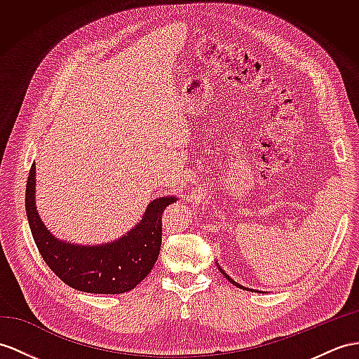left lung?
Wrapping results in <instances>:
<instances>
[{
  "mask_svg": "<svg viewBox=\"0 0 359 359\" xmlns=\"http://www.w3.org/2000/svg\"><path fill=\"white\" fill-rule=\"evenodd\" d=\"M217 268H219V265H217ZM219 271H221V273H222V274H224V276L226 277V280H229L230 283H233L234 286H238V287H241V290H245V291H252V290H250V287H245V286H242V285H239L238 282H234V280H233V278H231L230 276H226V273H225V271H224V269H221V268H219Z\"/></svg>",
  "mask_w": 359,
  "mask_h": 359,
  "instance_id": "obj_1",
  "label": "left lung"
}]
</instances>
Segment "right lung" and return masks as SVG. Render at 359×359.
<instances>
[{"instance_id":"right-lung-1","label":"right lung","mask_w":359,"mask_h":359,"mask_svg":"<svg viewBox=\"0 0 359 359\" xmlns=\"http://www.w3.org/2000/svg\"><path fill=\"white\" fill-rule=\"evenodd\" d=\"M34 186L36 165L33 163L25 189V212L42 259L64 283L90 294H123L134 290L151 273L161 248L163 212L177 203V198L154 199L142 221L117 241L102 245H74L55 238L41 221Z\"/></svg>"}]
</instances>
